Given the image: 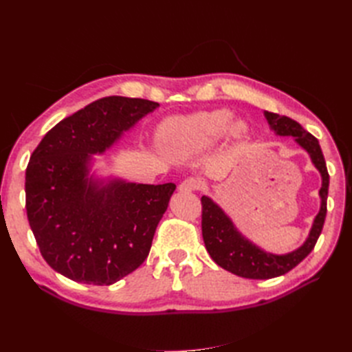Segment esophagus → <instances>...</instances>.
I'll return each mask as SVG.
<instances>
[{
    "label": "esophagus",
    "mask_w": 352,
    "mask_h": 352,
    "mask_svg": "<svg viewBox=\"0 0 352 352\" xmlns=\"http://www.w3.org/2000/svg\"><path fill=\"white\" fill-rule=\"evenodd\" d=\"M201 188H202V182L198 177H188L179 185L180 192H192V190H199Z\"/></svg>",
    "instance_id": "esophagus-1"
}]
</instances>
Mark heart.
<instances>
[{
  "instance_id": "obj_1",
  "label": "heart",
  "mask_w": 352,
  "mask_h": 352,
  "mask_svg": "<svg viewBox=\"0 0 352 352\" xmlns=\"http://www.w3.org/2000/svg\"><path fill=\"white\" fill-rule=\"evenodd\" d=\"M232 113L228 110H212L198 113L185 119L168 122L164 127V138L167 145L175 153L188 154L202 150L217 142L230 129L232 136L241 138L247 127L243 123H232Z\"/></svg>"
}]
</instances>
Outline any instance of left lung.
Instances as JSON below:
<instances>
[{
  "label": "left lung",
  "mask_w": 352,
  "mask_h": 352,
  "mask_svg": "<svg viewBox=\"0 0 352 352\" xmlns=\"http://www.w3.org/2000/svg\"><path fill=\"white\" fill-rule=\"evenodd\" d=\"M264 114L267 117L272 129H274L276 133L282 136H295V141L310 154L314 166L322 173L323 179L320 189L322 207L314 219L310 235H308L302 247L289 254L274 255L261 251L252 242L245 239L236 230V228L233 226L230 219L223 212V210L210 198L202 197L201 229L210 257L220 267L247 279L278 278V276H282L296 267L314 250L316 242L322 233L327 212L329 173L318 141L311 133H308L300 123L289 119V117L269 111H265Z\"/></svg>",
  "instance_id": "left-lung-1"
}]
</instances>
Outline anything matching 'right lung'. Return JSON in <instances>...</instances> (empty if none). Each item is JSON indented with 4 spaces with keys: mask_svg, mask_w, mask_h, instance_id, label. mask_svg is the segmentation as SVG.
<instances>
[{
    "mask_svg": "<svg viewBox=\"0 0 352 352\" xmlns=\"http://www.w3.org/2000/svg\"><path fill=\"white\" fill-rule=\"evenodd\" d=\"M158 102L105 97L63 119L32 153L26 212L52 269L88 285H113L145 261L175 184L142 185L88 179L91 154L110 148Z\"/></svg>",
    "mask_w": 352,
    "mask_h": 352,
    "instance_id": "add662e5",
    "label": "right lung"
}]
</instances>
